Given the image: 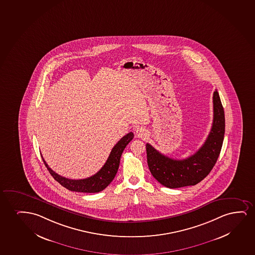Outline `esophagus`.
<instances>
[{"instance_id": "1", "label": "esophagus", "mask_w": 255, "mask_h": 255, "mask_svg": "<svg viewBox=\"0 0 255 255\" xmlns=\"http://www.w3.org/2000/svg\"><path fill=\"white\" fill-rule=\"evenodd\" d=\"M136 135L137 137H140V138H145L147 136V132H146L145 129H142V128H137L136 129Z\"/></svg>"}]
</instances>
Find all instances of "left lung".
<instances>
[{
    "instance_id": "1",
    "label": "left lung",
    "mask_w": 255,
    "mask_h": 255,
    "mask_svg": "<svg viewBox=\"0 0 255 255\" xmlns=\"http://www.w3.org/2000/svg\"><path fill=\"white\" fill-rule=\"evenodd\" d=\"M214 119L203 145L188 158L175 160L146 144L149 171L157 182L169 189L193 186L202 181L214 168L222 149L225 133V114L217 90L213 95Z\"/></svg>"
}]
</instances>
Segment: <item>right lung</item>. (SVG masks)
Segmentation results:
<instances>
[{"instance_id":"1","label":"right lung","mask_w":255,"mask_h":255,"mask_svg":"<svg viewBox=\"0 0 255 255\" xmlns=\"http://www.w3.org/2000/svg\"><path fill=\"white\" fill-rule=\"evenodd\" d=\"M133 137H134V134L132 132H129L126 136H123L122 138L117 142L116 145L113 147L109 157L106 160V163L104 164L100 171L88 178L73 180V179L63 177L50 169L48 165L46 164V161L44 158L42 159L46 169H48V171L53 178L66 189L71 191L82 192V193H98L106 189V187L113 182L119 169L120 157L123 151L126 149L127 144L132 140Z\"/></svg>"}]
</instances>
